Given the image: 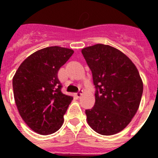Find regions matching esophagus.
Instances as JSON below:
<instances>
[{
    "label": "esophagus",
    "mask_w": 158,
    "mask_h": 158,
    "mask_svg": "<svg viewBox=\"0 0 158 158\" xmlns=\"http://www.w3.org/2000/svg\"><path fill=\"white\" fill-rule=\"evenodd\" d=\"M82 94H83V90H80V91L78 92V93H76V96H77V97H78V98H79V97H81V96Z\"/></svg>",
    "instance_id": "1"
}]
</instances>
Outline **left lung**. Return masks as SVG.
Masks as SVG:
<instances>
[{"instance_id": "obj_1", "label": "left lung", "mask_w": 158, "mask_h": 158, "mask_svg": "<svg viewBox=\"0 0 158 158\" xmlns=\"http://www.w3.org/2000/svg\"><path fill=\"white\" fill-rule=\"evenodd\" d=\"M84 58L93 73L96 101L85 110L87 122L102 135L120 132L139 109L143 83L138 69L126 54L104 44L83 48Z\"/></svg>"}]
</instances>
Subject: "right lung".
I'll use <instances>...</instances> for the list:
<instances>
[{
	"mask_svg": "<svg viewBox=\"0 0 158 158\" xmlns=\"http://www.w3.org/2000/svg\"><path fill=\"white\" fill-rule=\"evenodd\" d=\"M73 52L57 46L41 49L27 57L14 75V99L19 115L40 135H51L62 126L73 97L61 91L58 72Z\"/></svg>",
	"mask_w": 158,
	"mask_h": 158,
	"instance_id": "right-lung-1",
	"label": "right lung"
}]
</instances>
